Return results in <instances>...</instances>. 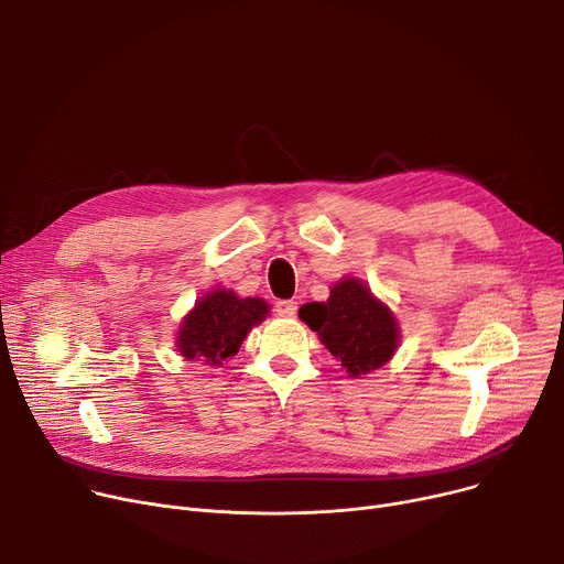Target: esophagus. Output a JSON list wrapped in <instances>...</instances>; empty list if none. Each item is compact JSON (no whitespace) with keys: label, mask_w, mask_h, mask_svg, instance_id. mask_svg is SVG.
Instances as JSON below:
<instances>
[{"label":"esophagus","mask_w":564,"mask_h":564,"mask_svg":"<svg viewBox=\"0 0 564 564\" xmlns=\"http://www.w3.org/2000/svg\"><path fill=\"white\" fill-rule=\"evenodd\" d=\"M276 313L281 315V317H292V315H297V302L294 300H281V302H276Z\"/></svg>","instance_id":"34e87169"}]
</instances>
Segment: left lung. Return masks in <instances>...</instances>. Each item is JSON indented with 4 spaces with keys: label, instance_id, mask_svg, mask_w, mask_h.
Instances as JSON below:
<instances>
[{
    "label": "left lung",
    "instance_id": "left-lung-1",
    "mask_svg": "<svg viewBox=\"0 0 564 564\" xmlns=\"http://www.w3.org/2000/svg\"><path fill=\"white\" fill-rule=\"evenodd\" d=\"M300 317L351 375H366L387 364L398 347V324L359 279L332 288L324 304H304Z\"/></svg>",
    "mask_w": 564,
    "mask_h": 564
}]
</instances>
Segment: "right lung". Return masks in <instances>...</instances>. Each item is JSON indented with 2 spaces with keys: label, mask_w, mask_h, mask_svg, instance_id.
Instances as JSON below:
<instances>
[{
  "label": "right lung",
  "mask_w": 564,
  "mask_h": 564,
  "mask_svg": "<svg viewBox=\"0 0 564 564\" xmlns=\"http://www.w3.org/2000/svg\"><path fill=\"white\" fill-rule=\"evenodd\" d=\"M267 304L256 297L240 300L230 290H215L194 306L177 332V351L185 359L221 366L240 349L242 340L264 319Z\"/></svg>",
  "instance_id": "1"
}]
</instances>
